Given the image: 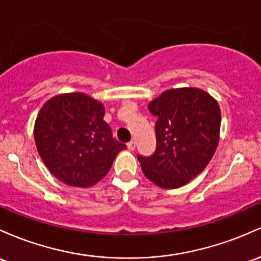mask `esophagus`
<instances>
[{
    "instance_id": "34e87169",
    "label": "esophagus",
    "mask_w": 261,
    "mask_h": 261,
    "mask_svg": "<svg viewBox=\"0 0 261 261\" xmlns=\"http://www.w3.org/2000/svg\"><path fill=\"white\" fill-rule=\"evenodd\" d=\"M127 148H128V151H134L136 148V142L135 141H130L127 144Z\"/></svg>"
}]
</instances>
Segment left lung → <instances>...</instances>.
<instances>
[{
  "label": "left lung",
  "instance_id": "obj_1",
  "mask_svg": "<svg viewBox=\"0 0 261 261\" xmlns=\"http://www.w3.org/2000/svg\"><path fill=\"white\" fill-rule=\"evenodd\" d=\"M148 110L157 117L156 151L137 156L142 172L159 187H182L207 167L216 152L218 102L202 89H170L153 99Z\"/></svg>",
  "mask_w": 261,
  "mask_h": 261
}]
</instances>
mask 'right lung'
Returning a JSON list of instances; mask_svg holds the SVG:
<instances>
[{"label": "right lung", "mask_w": 261, "mask_h": 261, "mask_svg": "<svg viewBox=\"0 0 261 261\" xmlns=\"http://www.w3.org/2000/svg\"><path fill=\"white\" fill-rule=\"evenodd\" d=\"M101 102L83 93L61 94L43 105L34 124L37 150L49 172L73 187H90L126 145L113 139Z\"/></svg>", "instance_id": "right-lung-1"}]
</instances>
